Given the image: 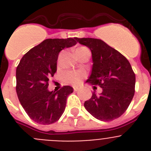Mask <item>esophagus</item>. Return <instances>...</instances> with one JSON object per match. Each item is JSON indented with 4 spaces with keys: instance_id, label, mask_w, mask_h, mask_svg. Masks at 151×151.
I'll return each instance as SVG.
<instances>
[{
    "instance_id": "esophagus-1",
    "label": "esophagus",
    "mask_w": 151,
    "mask_h": 151,
    "mask_svg": "<svg viewBox=\"0 0 151 151\" xmlns=\"http://www.w3.org/2000/svg\"><path fill=\"white\" fill-rule=\"evenodd\" d=\"M73 89H74V91H79L80 89H81V88H80L79 86H76V87H74V88H73Z\"/></svg>"
}]
</instances>
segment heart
I'll use <instances>...</instances> for the list:
<instances>
[{
    "label": "heart",
    "mask_w": 151,
    "mask_h": 151,
    "mask_svg": "<svg viewBox=\"0 0 151 151\" xmlns=\"http://www.w3.org/2000/svg\"><path fill=\"white\" fill-rule=\"evenodd\" d=\"M85 47H79L76 48V51L81 50V49H85ZM83 77V74L78 72H69L65 76V79L70 84L72 85H78L81 81V78Z\"/></svg>",
    "instance_id": "obj_1"
}]
</instances>
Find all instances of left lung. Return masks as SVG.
I'll list each match as a JSON object with an SVG mask.
<instances>
[{"label":"left lung","instance_id":"8db88e82","mask_svg":"<svg viewBox=\"0 0 151 151\" xmlns=\"http://www.w3.org/2000/svg\"><path fill=\"white\" fill-rule=\"evenodd\" d=\"M92 54V69L86 83L99 85L103 92L92 93L85 108L95 118L103 121L121 117L129 107L135 93V76L130 63L119 52L101 40L76 38Z\"/></svg>","mask_w":151,"mask_h":151}]
</instances>
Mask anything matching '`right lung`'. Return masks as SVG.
Segmentation results:
<instances>
[{"label": "right lung", "instance_id": "add662e5", "mask_svg": "<svg viewBox=\"0 0 151 151\" xmlns=\"http://www.w3.org/2000/svg\"><path fill=\"white\" fill-rule=\"evenodd\" d=\"M75 39H47L29 50L16 69V93L21 105L37 124L48 125L58 121L66 99L73 92L70 86L49 91L48 81L57 71L58 55L76 44Z\"/></svg>", "mask_w": 151, "mask_h": 151}]
</instances>
